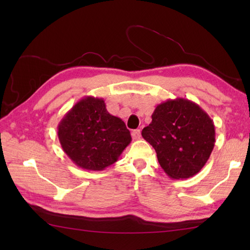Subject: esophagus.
Here are the masks:
<instances>
[{
  "instance_id": "obj_1",
  "label": "esophagus",
  "mask_w": 250,
  "mask_h": 250,
  "mask_svg": "<svg viewBox=\"0 0 250 250\" xmlns=\"http://www.w3.org/2000/svg\"><path fill=\"white\" fill-rule=\"evenodd\" d=\"M132 137H133L134 140H140L141 139V130L136 129L134 131H132Z\"/></svg>"
}]
</instances>
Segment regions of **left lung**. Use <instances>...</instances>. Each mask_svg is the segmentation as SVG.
<instances>
[{
    "instance_id": "obj_1",
    "label": "left lung",
    "mask_w": 250,
    "mask_h": 250,
    "mask_svg": "<svg viewBox=\"0 0 250 250\" xmlns=\"http://www.w3.org/2000/svg\"><path fill=\"white\" fill-rule=\"evenodd\" d=\"M142 136L155 148L163 171L173 179L198 174L215 146V125L198 104L177 98L159 104Z\"/></svg>"
}]
</instances>
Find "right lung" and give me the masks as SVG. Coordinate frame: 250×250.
I'll return each instance as SVG.
<instances>
[{
    "label": "right lung",
    "mask_w": 250,
    "mask_h": 250,
    "mask_svg": "<svg viewBox=\"0 0 250 250\" xmlns=\"http://www.w3.org/2000/svg\"><path fill=\"white\" fill-rule=\"evenodd\" d=\"M58 137L68 158L89 171L115 163L132 140L125 122L108 113L103 99L94 97L82 99L67 111Z\"/></svg>",
    "instance_id": "obj_1"
}]
</instances>
